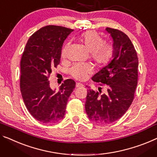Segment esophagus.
Listing matches in <instances>:
<instances>
[{
    "mask_svg": "<svg viewBox=\"0 0 157 157\" xmlns=\"http://www.w3.org/2000/svg\"><path fill=\"white\" fill-rule=\"evenodd\" d=\"M82 86H83V85L82 83H77L76 84V88H79V87H82Z\"/></svg>",
    "mask_w": 157,
    "mask_h": 157,
    "instance_id": "obj_1",
    "label": "esophagus"
}]
</instances>
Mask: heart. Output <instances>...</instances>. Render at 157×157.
<instances>
[{"label":"heart","mask_w":157,"mask_h":157,"mask_svg":"<svg viewBox=\"0 0 157 157\" xmlns=\"http://www.w3.org/2000/svg\"><path fill=\"white\" fill-rule=\"evenodd\" d=\"M79 41L90 51V57L96 64L99 66L106 65L113 56V47L111 44L104 41L102 36L94 30L83 32L78 36ZM69 44L67 43L61 51V56L65 57ZM90 67L87 65L75 64L69 72L72 77L79 80H84L87 76Z\"/></svg>","instance_id":"obj_1"}]
</instances>
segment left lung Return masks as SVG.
Returning <instances> with one entry per match:
<instances>
[{
	"mask_svg": "<svg viewBox=\"0 0 157 157\" xmlns=\"http://www.w3.org/2000/svg\"><path fill=\"white\" fill-rule=\"evenodd\" d=\"M106 30L113 39V60L92 77L106 92L87 90L85 110L88 118L98 124H110L122 117L134 99L138 79V58L127 35L116 29Z\"/></svg>",
	"mask_w": 157,
	"mask_h": 157,
	"instance_id": "obj_1",
	"label": "left lung"
}]
</instances>
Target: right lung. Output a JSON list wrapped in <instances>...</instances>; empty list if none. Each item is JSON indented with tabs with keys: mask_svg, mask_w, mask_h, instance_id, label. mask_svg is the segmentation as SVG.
Masks as SVG:
<instances>
[{
	"mask_svg": "<svg viewBox=\"0 0 157 157\" xmlns=\"http://www.w3.org/2000/svg\"><path fill=\"white\" fill-rule=\"evenodd\" d=\"M69 28L47 25L29 37L20 62V91L30 114L43 123H56L63 118L67 99L75 82L67 79L58 92L51 88L48 78L60 63L61 50Z\"/></svg>",
	"mask_w": 157,
	"mask_h": 157,
	"instance_id": "add662e5",
	"label": "right lung"
}]
</instances>
